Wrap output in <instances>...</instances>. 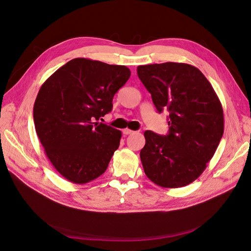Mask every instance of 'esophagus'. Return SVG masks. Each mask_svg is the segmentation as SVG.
Returning <instances> with one entry per match:
<instances>
[{
    "mask_svg": "<svg viewBox=\"0 0 251 251\" xmlns=\"http://www.w3.org/2000/svg\"><path fill=\"white\" fill-rule=\"evenodd\" d=\"M122 132H123V134H125V135H129V134L134 133V131L131 130V129H128V128H125V129L122 130Z\"/></svg>",
    "mask_w": 251,
    "mask_h": 251,
    "instance_id": "esophagus-1",
    "label": "esophagus"
}]
</instances>
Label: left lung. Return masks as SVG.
Masks as SVG:
<instances>
[{
    "label": "left lung",
    "mask_w": 251,
    "mask_h": 251,
    "mask_svg": "<svg viewBox=\"0 0 251 251\" xmlns=\"http://www.w3.org/2000/svg\"><path fill=\"white\" fill-rule=\"evenodd\" d=\"M159 113L169 112L167 135L144 132L140 151L144 173L166 188L186 186L199 178L214 156L224 133L222 103L196 67L167 62L137 67Z\"/></svg>",
    "instance_id": "1"
}]
</instances>
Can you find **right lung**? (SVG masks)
<instances>
[{
	"instance_id": "add662e5",
	"label": "right lung",
	"mask_w": 251,
	"mask_h": 251,
	"mask_svg": "<svg viewBox=\"0 0 251 251\" xmlns=\"http://www.w3.org/2000/svg\"><path fill=\"white\" fill-rule=\"evenodd\" d=\"M122 65L76 58L51 74L33 107L36 134L48 159L68 181L85 184L107 170L122 133L95 122L113 109V98L129 79Z\"/></svg>"
}]
</instances>
